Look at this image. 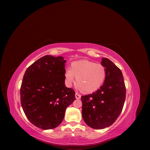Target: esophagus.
I'll use <instances>...</instances> for the list:
<instances>
[{
  "instance_id": "obj_1",
  "label": "esophagus",
  "mask_w": 150,
  "mask_h": 150,
  "mask_svg": "<svg viewBox=\"0 0 150 150\" xmlns=\"http://www.w3.org/2000/svg\"><path fill=\"white\" fill-rule=\"evenodd\" d=\"M75 97H76V99H80L81 97V95H80L79 94L76 93L75 94Z\"/></svg>"
}]
</instances>
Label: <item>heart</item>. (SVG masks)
<instances>
[{
  "label": "heart",
  "instance_id": "1",
  "mask_svg": "<svg viewBox=\"0 0 150 150\" xmlns=\"http://www.w3.org/2000/svg\"><path fill=\"white\" fill-rule=\"evenodd\" d=\"M106 69L104 65L89 60L72 62L71 69L65 72L67 83L71 84L76 79V86L81 92L90 94L96 91L105 81Z\"/></svg>",
  "mask_w": 150,
  "mask_h": 150
}]
</instances>
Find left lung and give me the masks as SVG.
<instances>
[{"mask_svg": "<svg viewBox=\"0 0 150 150\" xmlns=\"http://www.w3.org/2000/svg\"><path fill=\"white\" fill-rule=\"evenodd\" d=\"M101 64L106 76L100 89L93 94L81 96L82 116L88 126L103 129L112 125L119 117L126 98V87L121 71L108 58Z\"/></svg>", "mask_w": 150, "mask_h": 150, "instance_id": "1", "label": "left lung"}]
</instances>
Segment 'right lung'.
<instances>
[{"label":"right lung","instance_id":"right-lung-1","mask_svg":"<svg viewBox=\"0 0 150 150\" xmlns=\"http://www.w3.org/2000/svg\"><path fill=\"white\" fill-rule=\"evenodd\" d=\"M66 60L44 56L26 69L21 86V103L28 119L43 129L56 128L67 106L75 99L73 89L66 87Z\"/></svg>","mask_w":150,"mask_h":150}]
</instances>
